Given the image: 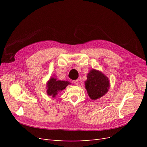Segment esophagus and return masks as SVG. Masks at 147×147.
<instances>
[{
  "instance_id": "esophagus-1",
  "label": "esophagus",
  "mask_w": 147,
  "mask_h": 147,
  "mask_svg": "<svg viewBox=\"0 0 147 147\" xmlns=\"http://www.w3.org/2000/svg\"><path fill=\"white\" fill-rule=\"evenodd\" d=\"M74 83L75 84H77V85H78V83H79V82H78V80H74Z\"/></svg>"
}]
</instances>
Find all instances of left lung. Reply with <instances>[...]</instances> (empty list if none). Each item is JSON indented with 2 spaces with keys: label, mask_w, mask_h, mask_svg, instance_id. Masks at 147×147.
<instances>
[{
  "label": "left lung",
  "mask_w": 147,
  "mask_h": 147,
  "mask_svg": "<svg viewBox=\"0 0 147 147\" xmlns=\"http://www.w3.org/2000/svg\"><path fill=\"white\" fill-rule=\"evenodd\" d=\"M84 83L88 94L92 100L98 99L105 95L110 87L108 77L95 69L90 71Z\"/></svg>",
  "instance_id": "1"
}]
</instances>
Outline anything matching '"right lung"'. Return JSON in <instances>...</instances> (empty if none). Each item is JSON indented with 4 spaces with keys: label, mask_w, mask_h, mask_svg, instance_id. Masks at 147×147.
Instances as JSON below:
<instances>
[{
    "label": "right lung",
    "mask_w": 147,
    "mask_h": 147,
    "mask_svg": "<svg viewBox=\"0 0 147 147\" xmlns=\"http://www.w3.org/2000/svg\"><path fill=\"white\" fill-rule=\"evenodd\" d=\"M70 84V83L67 81L57 80L56 78L51 77L47 84V94L56 97L57 93L64 90L66 86Z\"/></svg>",
    "instance_id": "right-lung-1"
}]
</instances>
